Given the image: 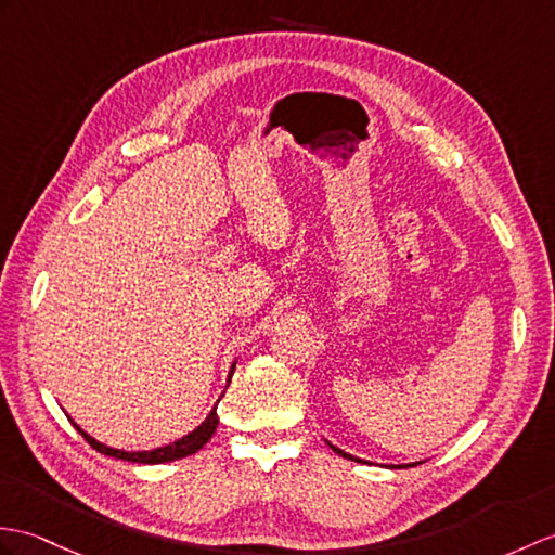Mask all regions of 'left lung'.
Segmentation results:
<instances>
[{
  "label": "left lung",
  "instance_id": "obj_1",
  "mask_svg": "<svg viewBox=\"0 0 555 555\" xmlns=\"http://www.w3.org/2000/svg\"><path fill=\"white\" fill-rule=\"evenodd\" d=\"M331 449H333V452H336V454L345 456V459H354V456H350V454H345V452H343V449H338V447H333V444H331ZM354 461H359V459H354ZM397 468H399V466H397ZM402 468H404V466H402Z\"/></svg>",
  "mask_w": 555,
  "mask_h": 555
}]
</instances>
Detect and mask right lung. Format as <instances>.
Returning a JSON list of instances; mask_svg holds the SVG:
<instances>
[{
  "mask_svg": "<svg viewBox=\"0 0 555 555\" xmlns=\"http://www.w3.org/2000/svg\"><path fill=\"white\" fill-rule=\"evenodd\" d=\"M231 373H234V369H231ZM231 373H229V380H231ZM217 423H219V416H217V406L210 411V416L205 418L196 430L184 435L182 440H177L172 444H165V447H158L153 449V452H122V449H113V447H106L96 442L94 437H89L80 425H75L77 433H80L85 440L92 444L96 452L106 454V456H115V459H122V461H132V463H165V461H177V459H184V456H191L196 454L198 449H203V444L210 440L212 433L217 430Z\"/></svg>",
  "mask_w": 555,
  "mask_h": 555,
  "instance_id": "add662e5",
  "label": "right lung"
}]
</instances>
